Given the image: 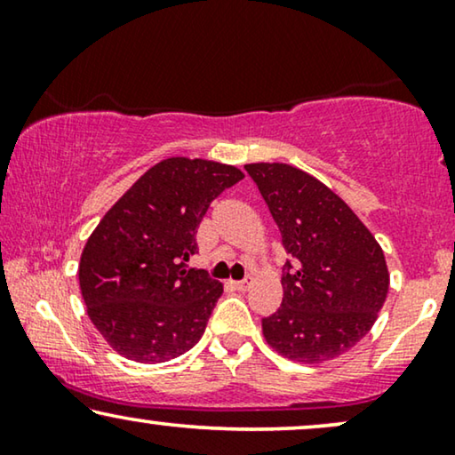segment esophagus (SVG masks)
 <instances>
[{"label": "esophagus", "instance_id": "obj_1", "mask_svg": "<svg viewBox=\"0 0 455 455\" xmlns=\"http://www.w3.org/2000/svg\"><path fill=\"white\" fill-rule=\"evenodd\" d=\"M234 285H235V288H238V290L244 291V290H248V288H251V285H252V277L246 275L244 279H240V282H235Z\"/></svg>", "mask_w": 455, "mask_h": 455}]
</instances>
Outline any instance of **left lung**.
<instances>
[{"mask_svg":"<svg viewBox=\"0 0 455 455\" xmlns=\"http://www.w3.org/2000/svg\"><path fill=\"white\" fill-rule=\"evenodd\" d=\"M265 198L290 260L283 300L263 319L267 344L296 363L344 354L371 331L389 290L381 246L354 211L307 172L244 165Z\"/></svg>","mask_w":455,"mask_h":455,"instance_id":"obj_1","label":"left lung"}]
</instances>
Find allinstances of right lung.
Instances as JSON below:
<instances>
[{"mask_svg":"<svg viewBox=\"0 0 455 455\" xmlns=\"http://www.w3.org/2000/svg\"><path fill=\"white\" fill-rule=\"evenodd\" d=\"M244 173L204 159L153 165L111 207L80 257L92 325L122 356L165 363L203 338L221 283L190 269L209 204Z\"/></svg>","mask_w":455,"mask_h":455,"instance_id":"1","label":"right lung"}]
</instances>
